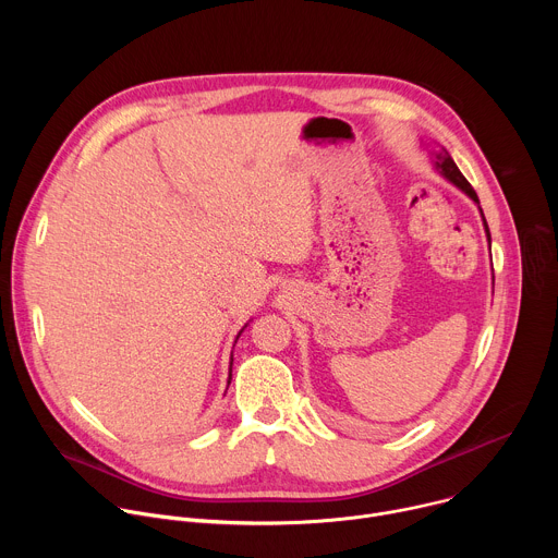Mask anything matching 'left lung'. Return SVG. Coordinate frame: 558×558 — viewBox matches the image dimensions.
I'll return each mask as SVG.
<instances>
[{
    "mask_svg": "<svg viewBox=\"0 0 558 558\" xmlns=\"http://www.w3.org/2000/svg\"><path fill=\"white\" fill-rule=\"evenodd\" d=\"M435 168L439 170V174H441V177H446L452 185H457L463 194H468L476 205H480V196H476V192H474V190H472V185L465 181V177L459 172V168L454 166V161L450 158V154H448L444 147L435 154ZM480 211H482V207H480ZM482 216H484V211H482ZM484 227H486L488 241H490V231H488V222H486V218H484Z\"/></svg>",
    "mask_w": 558,
    "mask_h": 558,
    "instance_id": "left-lung-1",
    "label": "left lung"
}]
</instances>
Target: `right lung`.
<instances>
[{"label":"right lung","instance_id":"right-lung-1","mask_svg":"<svg viewBox=\"0 0 558 558\" xmlns=\"http://www.w3.org/2000/svg\"><path fill=\"white\" fill-rule=\"evenodd\" d=\"M238 336H241V333H238ZM231 364H233V357H231ZM229 379H231V368H229Z\"/></svg>","mask_w":558,"mask_h":558}]
</instances>
